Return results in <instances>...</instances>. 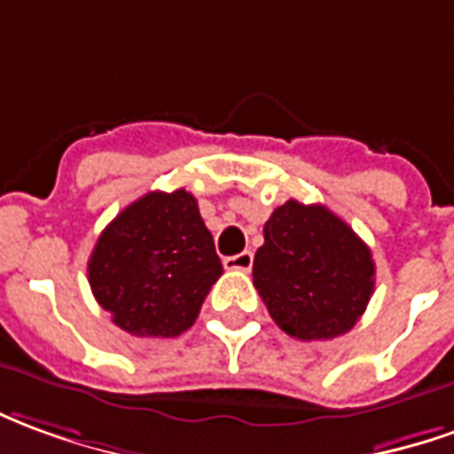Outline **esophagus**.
<instances>
[{
	"mask_svg": "<svg viewBox=\"0 0 454 454\" xmlns=\"http://www.w3.org/2000/svg\"><path fill=\"white\" fill-rule=\"evenodd\" d=\"M254 263V254L252 252H239L234 254V256H227L224 259V266L230 269V271H249Z\"/></svg>",
	"mask_w": 454,
	"mask_h": 454,
	"instance_id": "34e87169",
	"label": "esophagus"
}]
</instances>
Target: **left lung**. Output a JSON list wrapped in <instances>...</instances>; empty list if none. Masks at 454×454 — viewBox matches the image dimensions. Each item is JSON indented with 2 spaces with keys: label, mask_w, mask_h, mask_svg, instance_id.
Masks as SVG:
<instances>
[{
  "label": "left lung",
  "mask_w": 454,
  "mask_h": 454,
  "mask_svg": "<svg viewBox=\"0 0 454 454\" xmlns=\"http://www.w3.org/2000/svg\"><path fill=\"white\" fill-rule=\"evenodd\" d=\"M252 271L273 323L305 342L349 333L374 294L369 247L323 205L276 207Z\"/></svg>",
  "instance_id": "obj_1"
}]
</instances>
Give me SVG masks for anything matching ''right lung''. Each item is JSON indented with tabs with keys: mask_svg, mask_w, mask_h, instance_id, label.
I'll return each instance as SVG.
<instances>
[{
	"mask_svg": "<svg viewBox=\"0 0 454 454\" xmlns=\"http://www.w3.org/2000/svg\"><path fill=\"white\" fill-rule=\"evenodd\" d=\"M222 276L212 234L188 191L146 192L99 234L90 288L112 323L137 337H176Z\"/></svg>",
	"mask_w": 454,
	"mask_h": 454,
	"instance_id": "add662e5",
	"label": "right lung"
}]
</instances>
